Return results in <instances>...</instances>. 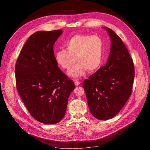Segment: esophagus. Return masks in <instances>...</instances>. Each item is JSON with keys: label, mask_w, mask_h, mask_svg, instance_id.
<instances>
[{"label": "esophagus", "mask_w": 150, "mask_h": 150, "mask_svg": "<svg viewBox=\"0 0 150 150\" xmlns=\"http://www.w3.org/2000/svg\"><path fill=\"white\" fill-rule=\"evenodd\" d=\"M80 83H81V82H80V81H79V80H78V79L74 80V84H75V85H76V86H78V85H79V84H80Z\"/></svg>", "instance_id": "obj_1"}]
</instances>
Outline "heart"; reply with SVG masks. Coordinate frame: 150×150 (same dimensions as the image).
I'll use <instances>...</instances> for the list:
<instances>
[{
    "instance_id": "b5f03b06",
    "label": "heart",
    "mask_w": 150,
    "mask_h": 150,
    "mask_svg": "<svg viewBox=\"0 0 150 150\" xmlns=\"http://www.w3.org/2000/svg\"><path fill=\"white\" fill-rule=\"evenodd\" d=\"M64 46L66 49H61L54 53V59L59 66L66 70L70 69L75 61L78 62L68 72L69 76L79 78L87 70L91 72L100 67L105 47L99 36L76 34L66 40Z\"/></svg>"
}]
</instances>
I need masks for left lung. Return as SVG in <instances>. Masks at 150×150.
I'll list each match as a JSON object with an SVG mask.
<instances>
[{
    "instance_id": "1",
    "label": "left lung",
    "mask_w": 150,
    "mask_h": 150,
    "mask_svg": "<svg viewBox=\"0 0 150 150\" xmlns=\"http://www.w3.org/2000/svg\"><path fill=\"white\" fill-rule=\"evenodd\" d=\"M103 28L111 40L108 60L83 83L89 111L99 120L111 119L121 111L132 93L134 78L128 49L114 31Z\"/></svg>"
}]
</instances>
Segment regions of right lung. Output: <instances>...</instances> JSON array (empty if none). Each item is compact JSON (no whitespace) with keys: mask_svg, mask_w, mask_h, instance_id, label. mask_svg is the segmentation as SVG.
I'll list each match as a JSON object with an SVG mask.
<instances>
[{"mask_svg":"<svg viewBox=\"0 0 150 150\" xmlns=\"http://www.w3.org/2000/svg\"><path fill=\"white\" fill-rule=\"evenodd\" d=\"M62 33L55 30L32 34L16 64V87L22 100L30 115L44 124H56L64 117L75 88L54 59V44Z\"/></svg>","mask_w":150,"mask_h":150,"instance_id":"1","label":"right lung"}]
</instances>
